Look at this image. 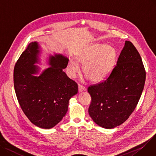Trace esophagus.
I'll return each instance as SVG.
<instances>
[{
  "label": "esophagus",
  "instance_id": "34e87169",
  "mask_svg": "<svg viewBox=\"0 0 156 156\" xmlns=\"http://www.w3.org/2000/svg\"><path fill=\"white\" fill-rule=\"evenodd\" d=\"M86 89V88L84 86H82V85H80V84H79V85H78V90H79V93L82 92V91L85 90Z\"/></svg>",
  "mask_w": 156,
  "mask_h": 156
}]
</instances>
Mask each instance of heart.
I'll use <instances>...</instances> for the list:
<instances>
[{
    "label": "heart",
    "instance_id": "b5f03b06",
    "mask_svg": "<svg viewBox=\"0 0 156 156\" xmlns=\"http://www.w3.org/2000/svg\"><path fill=\"white\" fill-rule=\"evenodd\" d=\"M116 51L109 45L95 44L82 50L76 55V61L70 60L67 69L70 77L79 72V64L84 66L85 76L93 82H101L111 74L116 62Z\"/></svg>",
    "mask_w": 156,
    "mask_h": 156
}]
</instances>
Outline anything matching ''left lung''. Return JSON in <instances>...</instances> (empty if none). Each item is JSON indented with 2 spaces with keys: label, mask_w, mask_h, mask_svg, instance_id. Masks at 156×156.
Segmentation results:
<instances>
[{
  "label": "left lung",
  "mask_w": 156,
  "mask_h": 156,
  "mask_svg": "<svg viewBox=\"0 0 156 156\" xmlns=\"http://www.w3.org/2000/svg\"><path fill=\"white\" fill-rule=\"evenodd\" d=\"M145 76L139 53L132 42L126 41L108 78L87 89L92 99L88 112L93 120L107 129L125 122L138 104Z\"/></svg>",
  "instance_id": "obj_1"
}]
</instances>
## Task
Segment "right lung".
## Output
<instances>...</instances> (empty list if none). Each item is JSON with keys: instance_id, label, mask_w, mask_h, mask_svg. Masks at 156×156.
I'll return each instance as SVG.
<instances>
[{"instance_id": "obj_1", "label": "right lung", "mask_w": 156, "mask_h": 156, "mask_svg": "<svg viewBox=\"0 0 156 156\" xmlns=\"http://www.w3.org/2000/svg\"><path fill=\"white\" fill-rule=\"evenodd\" d=\"M39 46L31 42L21 55L14 69V86L18 102L34 125L49 129L58 124L68 110L69 99L78 92L76 82L63 69L69 59L61 54L50 56V67L40 76L34 63L38 62Z\"/></svg>"}]
</instances>
